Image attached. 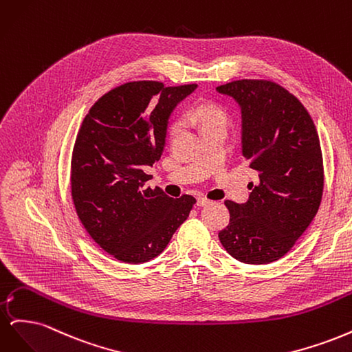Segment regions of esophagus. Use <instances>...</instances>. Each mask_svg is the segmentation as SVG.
<instances>
[{
  "label": "esophagus",
  "mask_w": 352,
  "mask_h": 352,
  "mask_svg": "<svg viewBox=\"0 0 352 352\" xmlns=\"http://www.w3.org/2000/svg\"><path fill=\"white\" fill-rule=\"evenodd\" d=\"M211 204V201H208L207 198H204V197H199L198 199H197V206L198 207H206V206H210Z\"/></svg>",
  "instance_id": "34e87169"
}]
</instances>
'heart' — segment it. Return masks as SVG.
<instances>
[{"label": "heart", "mask_w": 352, "mask_h": 352, "mask_svg": "<svg viewBox=\"0 0 352 352\" xmlns=\"http://www.w3.org/2000/svg\"><path fill=\"white\" fill-rule=\"evenodd\" d=\"M188 119H195L198 120L202 127L210 126V124H214V123H225L226 124V117L223 114L220 110L217 109H212V107H199L195 110V113L188 117ZM182 122H176L173 123L172 129H170V135L175 136L177 135L180 131H182Z\"/></svg>", "instance_id": "b5f03b06"}]
</instances>
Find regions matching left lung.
<instances>
[{
  "label": "left lung",
  "mask_w": 352,
  "mask_h": 352,
  "mask_svg": "<svg viewBox=\"0 0 352 352\" xmlns=\"http://www.w3.org/2000/svg\"><path fill=\"white\" fill-rule=\"evenodd\" d=\"M216 91L238 104L242 155L258 173L247 202H225L230 221L219 239L238 261L267 264L294 247L320 207V141L304 105L274 82L243 79Z\"/></svg>",
  "instance_id": "obj_1"
}]
</instances>
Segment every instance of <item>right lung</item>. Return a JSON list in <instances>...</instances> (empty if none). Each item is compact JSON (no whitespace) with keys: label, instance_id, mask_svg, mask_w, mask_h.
<instances>
[{"label":"right lung","instance_id":"add662e5","mask_svg":"<svg viewBox=\"0 0 352 352\" xmlns=\"http://www.w3.org/2000/svg\"><path fill=\"white\" fill-rule=\"evenodd\" d=\"M197 85L129 82L101 97L85 117L72 157V197L89 236L123 263L155 258L197 199L172 198L144 184L166 146L168 120Z\"/></svg>","mask_w":352,"mask_h":352}]
</instances>
